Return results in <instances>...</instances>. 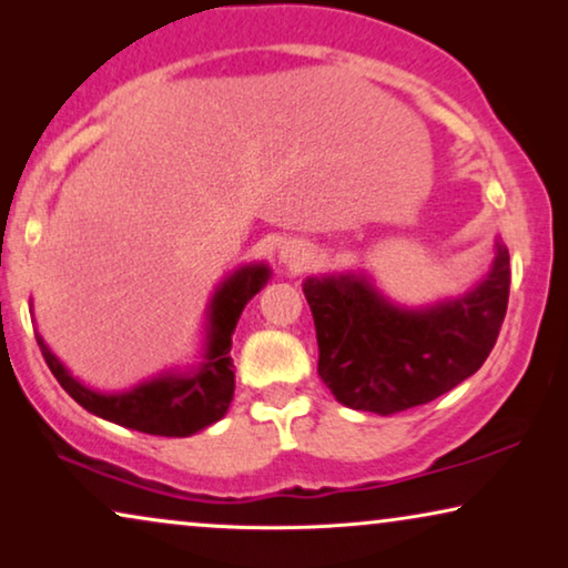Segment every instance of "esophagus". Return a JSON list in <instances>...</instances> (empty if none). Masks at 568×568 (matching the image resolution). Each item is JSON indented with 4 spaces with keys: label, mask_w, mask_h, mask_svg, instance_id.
<instances>
[{
    "label": "esophagus",
    "mask_w": 568,
    "mask_h": 568,
    "mask_svg": "<svg viewBox=\"0 0 568 568\" xmlns=\"http://www.w3.org/2000/svg\"><path fill=\"white\" fill-rule=\"evenodd\" d=\"M305 247H302L300 243H284L282 253H278V261H282V266L286 268H302L305 266Z\"/></svg>",
    "instance_id": "1"
}]
</instances>
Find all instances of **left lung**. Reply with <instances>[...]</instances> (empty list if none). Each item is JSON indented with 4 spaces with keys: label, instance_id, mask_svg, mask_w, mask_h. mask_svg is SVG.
I'll return each mask as SVG.
<instances>
[{
    "label": "left lung",
    "instance_id": "1",
    "mask_svg": "<svg viewBox=\"0 0 568 568\" xmlns=\"http://www.w3.org/2000/svg\"><path fill=\"white\" fill-rule=\"evenodd\" d=\"M313 310L317 375L338 403L393 416L424 406L476 375L499 338L509 302V253L480 284L432 307H398L367 274L313 276L302 284Z\"/></svg>",
    "mask_w": 568,
    "mask_h": 568
}]
</instances>
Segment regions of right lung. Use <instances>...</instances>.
I'll use <instances>...</instances> for the list:
<instances>
[{
	"label": "right lung",
	"instance_id": "obj_1",
	"mask_svg": "<svg viewBox=\"0 0 568 568\" xmlns=\"http://www.w3.org/2000/svg\"><path fill=\"white\" fill-rule=\"evenodd\" d=\"M268 276L266 263H251L224 278L209 305L206 346L199 367L165 372L126 393H98L82 385L45 346L41 333H36V341L53 377L84 410L154 437H191L227 414L235 393V364L230 356L232 333L245 305L266 286Z\"/></svg>",
	"mask_w": 568,
	"mask_h": 568
}]
</instances>
